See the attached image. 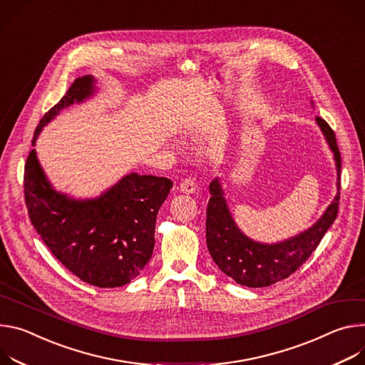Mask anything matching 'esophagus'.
<instances>
[{
    "mask_svg": "<svg viewBox=\"0 0 365 365\" xmlns=\"http://www.w3.org/2000/svg\"><path fill=\"white\" fill-rule=\"evenodd\" d=\"M180 191L181 192H185V194H192L195 192L197 190V185H195V181L194 178H184L181 182H180Z\"/></svg>",
    "mask_w": 365,
    "mask_h": 365,
    "instance_id": "esophagus-1",
    "label": "esophagus"
}]
</instances>
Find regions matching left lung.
I'll use <instances>...</instances> for the list:
<instances>
[{"label":"left lung","instance_id":"1","mask_svg":"<svg viewBox=\"0 0 365 365\" xmlns=\"http://www.w3.org/2000/svg\"><path fill=\"white\" fill-rule=\"evenodd\" d=\"M310 103L313 106L312 100ZM316 123L334 153L336 195L309 229L289 239L274 242V244L254 240L236 225L220 180L215 178L209 185L212 197L207 205L206 219L207 248L220 271L240 286L254 289L268 287L275 284L277 281L290 277L306 262L336 219L341 190V153L335 133L327 121L316 117Z\"/></svg>","mask_w":365,"mask_h":365}]
</instances>
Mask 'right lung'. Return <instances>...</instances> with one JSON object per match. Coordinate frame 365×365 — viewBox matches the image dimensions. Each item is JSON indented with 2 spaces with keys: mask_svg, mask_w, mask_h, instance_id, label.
Returning a JSON list of instances; mask_svg holds the SVG:
<instances>
[{
  "mask_svg": "<svg viewBox=\"0 0 365 365\" xmlns=\"http://www.w3.org/2000/svg\"><path fill=\"white\" fill-rule=\"evenodd\" d=\"M96 84L93 75L76 78L40 120L31 145L63 108L94 97ZM171 188L170 178L130 173L97 197L75 198L55 190L36 149L24 167L26 206L36 232L72 274L101 289L128 284L149 262L156 215Z\"/></svg>",
  "mask_w": 365,
  "mask_h": 365,
  "instance_id": "add662e5",
  "label": "right lung"
}]
</instances>
